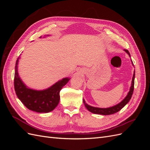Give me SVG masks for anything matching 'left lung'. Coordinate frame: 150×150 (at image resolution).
I'll list each match as a JSON object with an SVG mask.
<instances>
[{
    "label": "left lung",
    "instance_id": "obj_1",
    "mask_svg": "<svg viewBox=\"0 0 150 150\" xmlns=\"http://www.w3.org/2000/svg\"><path fill=\"white\" fill-rule=\"evenodd\" d=\"M124 51L128 54L129 56H130V54L128 50L124 49ZM131 63H132V65H133V63L131 61ZM134 76H135V71H134V74L133 76V78H132V81H131V85L129 89V92L128 94L126 95V96L122 99V100L118 104H116V105L110 107V108H97V107H94L89 105L87 103H86L85 100L83 99V103L85 107L86 108L87 110L91 112L94 114H98V115H112L115 114V113L118 112L120 111L121 109L123 108L126 104L128 103L129 100L131 98V96H132L133 93V91H134Z\"/></svg>",
    "mask_w": 150,
    "mask_h": 150
}]
</instances>
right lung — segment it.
Returning <instances> with one entry per match:
<instances>
[{
	"label": "right lung",
	"mask_w": 150,
	"mask_h": 150,
	"mask_svg": "<svg viewBox=\"0 0 150 150\" xmlns=\"http://www.w3.org/2000/svg\"><path fill=\"white\" fill-rule=\"evenodd\" d=\"M40 38H41V36ZM19 59L20 56L16 61L14 74V89L17 98L31 111L40 113H47L53 111L59 103L61 89L68 83L70 78H63L46 89H30L24 84L19 75L18 64Z\"/></svg>",
	"instance_id": "1"
}]
</instances>
